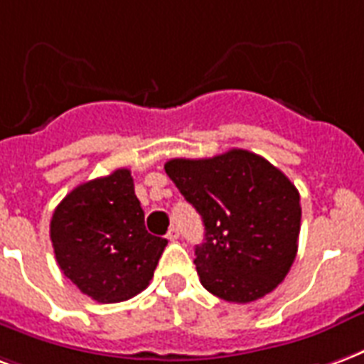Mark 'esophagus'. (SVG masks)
Segmentation results:
<instances>
[{
    "instance_id": "esophagus-1",
    "label": "esophagus",
    "mask_w": 364,
    "mask_h": 364,
    "mask_svg": "<svg viewBox=\"0 0 364 364\" xmlns=\"http://www.w3.org/2000/svg\"><path fill=\"white\" fill-rule=\"evenodd\" d=\"M166 237H168V241H171V243H173V241H177V239H179V230H177V228H171Z\"/></svg>"
}]
</instances>
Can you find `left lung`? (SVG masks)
<instances>
[{
  "label": "left lung",
  "mask_w": 364,
  "mask_h": 364,
  "mask_svg": "<svg viewBox=\"0 0 364 364\" xmlns=\"http://www.w3.org/2000/svg\"><path fill=\"white\" fill-rule=\"evenodd\" d=\"M169 179L200 214V284L230 303H250L284 282L297 255L299 191L262 156L233 148L203 160L175 158Z\"/></svg>",
  "instance_id": "left-lung-1"
}]
</instances>
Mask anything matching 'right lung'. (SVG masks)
<instances>
[{"label": "right lung", "instance_id": "add662e5", "mask_svg": "<svg viewBox=\"0 0 364 364\" xmlns=\"http://www.w3.org/2000/svg\"><path fill=\"white\" fill-rule=\"evenodd\" d=\"M59 268L98 303H119L146 289L168 241L150 235L125 168L86 181L53 210L50 222Z\"/></svg>", "mask_w": 364, "mask_h": 364}]
</instances>
